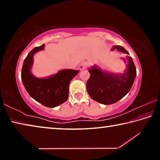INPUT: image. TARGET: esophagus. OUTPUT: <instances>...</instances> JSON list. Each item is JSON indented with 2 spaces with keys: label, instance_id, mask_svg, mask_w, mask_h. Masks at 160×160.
I'll return each mask as SVG.
<instances>
[{
  "label": "esophagus",
  "instance_id": "esophagus-1",
  "mask_svg": "<svg viewBox=\"0 0 160 160\" xmlns=\"http://www.w3.org/2000/svg\"><path fill=\"white\" fill-rule=\"evenodd\" d=\"M89 66V63L88 62H87V61H84V62H82V63L80 64V70H85V69H86L87 68H88Z\"/></svg>",
  "mask_w": 160,
  "mask_h": 160
}]
</instances>
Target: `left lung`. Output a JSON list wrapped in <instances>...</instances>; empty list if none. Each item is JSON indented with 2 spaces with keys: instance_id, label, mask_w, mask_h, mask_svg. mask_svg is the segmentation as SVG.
<instances>
[{
  "instance_id": "1",
  "label": "left lung",
  "mask_w": 160,
  "mask_h": 160,
  "mask_svg": "<svg viewBox=\"0 0 160 160\" xmlns=\"http://www.w3.org/2000/svg\"><path fill=\"white\" fill-rule=\"evenodd\" d=\"M128 54L121 46H114L112 50ZM125 61L126 59L124 58ZM128 64L124 73L116 75L105 72L96 66L89 70L90 78L87 82V91L91 98L101 104L109 105L117 102L131 90L136 75V68L131 57H127Z\"/></svg>"
}]
</instances>
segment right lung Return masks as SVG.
Instances as JSON below:
<instances>
[{
  "mask_svg": "<svg viewBox=\"0 0 160 160\" xmlns=\"http://www.w3.org/2000/svg\"><path fill=\"white\" fill-rule=\"evenodd\" d=\"M44 44L34 48L24 61L21 78L24 87L32 98L49 108L57 107L68 99L70 81L79 71L71 69L60 70L47 78H35L31 73L33 56L38 51L43 50Z\"/></svg>",
  "mask_w": 160,
  "mask_h": 160,
  "instance_id": "add662e5",
  "label": "right lung"
}]
</instances>
